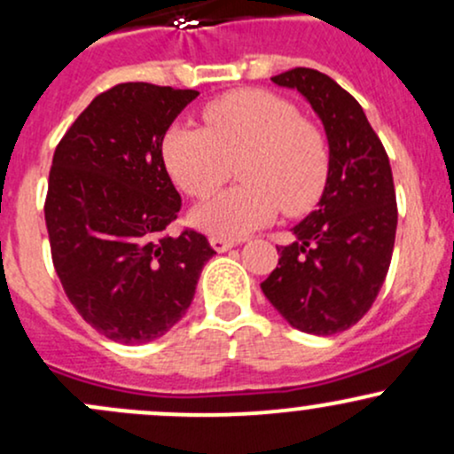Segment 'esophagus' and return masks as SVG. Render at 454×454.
Listing matches in <instances>:
<instances>
[{
	"instance_id": "obj_1",
	"label": "esophagus",
	"mask_w": 454,
	"mask_h": 454,
	"mask_svg": "<svg viewBox=\"0 0 454 454\" xmlns=\"http://www.w3.org/2000/svg\"><path fill=\"white\" fill-rule=\"evenodd\" d=\"M235 241H226V239H211V247L215 252H228L231 247H235Z\"/></svg>"
}]
</instances>
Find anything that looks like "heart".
<instances>
[{"label":"heart","mask_w":454,"mask_h":454,"mask_svg":"<svg viewBox=\"0 0 454 454\" xmlns=\"http://www.w3.org/2000/svg\"><path fill=\"white\" fill-rule=\"evenodd\" d=\"M204 129L176 122L161 154L172 181L193 198L213 193L239 163L241 187L208 198L192 223L213 239L239 241L276 219L280 208L300 215L315 207L330 172L321 129L297 107L265 90H239L208 103Z\"/></svg>","instance_id":"1"}]
</instances>
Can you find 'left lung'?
<instances>
[{
  "label": "left lung",
  "mask_w": 454,
  "mask_h": 454,
  "mask_svg": "<svg viewBox=\"0 0 454 454\" xmlns=\"http://www.w3.org/2000/svg\"><path fill=\"white\" fill-rule=\"evenodd\" d=\"M297 90L325 131L330 172L317 208L291 228L293 243L261 284L295 330L332 336L371 310L396 235V193L390 161L360 103L315 68L271 77Z\"/></svg>",
  "instance_id": "1"
}]
</instances>
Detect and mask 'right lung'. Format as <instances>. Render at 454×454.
I'll list each match as a JSON object with an SVG mask.
<instances>
[{
  "label": "right lung",
  "mask_w": 454,
  "mask_h": 454,
  "mask_svg": "<svg viewBox=\"0 0 454 454\" xmlns=\"http://www.w3.org/2000/svg\"><path fill=\"white\" fill-rule=\"evenodd\" d=\"M198 90L131 82L98 94L58 144L44 204L53 265L83 321L121 345H146L192 306L213 247L170 237L181 196L163 136Z\"/></svg>",
  "instance_id": "1"
}]
</instances>
